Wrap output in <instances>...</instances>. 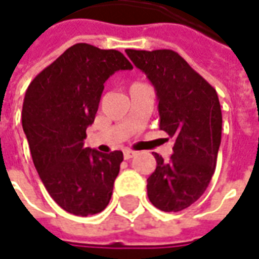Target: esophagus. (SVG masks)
Listing matches in <instances>:
<instances>
[{
    "instance_id": "1",
    "label": "esophagus",
    "mask_w": 259,
    "mask_h": 259,
    "mask_svg": "<svg viewBox=\"0 0 259 259\" xmlns=\"http://www.w3.org/2000/svg\"><path fill=\"white\" fill-rule=\"evenodd\" d=\"M135 154H136V153L133 152V150H124V152H123V159L130 160Z\"/></svg>"
}]
</instances>
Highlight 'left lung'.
Segmentation results:
<instances>
[{"label":"left lung","mask_w":259,"mask_h":259,"mask_svg":"<svg viewBox=\"0 0 259 259\" xmlns=\"http://www.w3.org/2000/svg\"><path fill=\"white\" fill-rule=\"evenodd\" d=\"M126 54L154 86L160 130L174 139L168 161L154 153L147 196L161 211L184 210L203 196L215 170L223 126L217 92L171 49Z\"/></svg>","instance_id":"obj_1"}]
</instances>
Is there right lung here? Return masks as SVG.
<instances>
[{"mask_svg":"<svg viewBox=\"0 0 259 259\" xmlns=\"http://www.w3.org/2000/svg\"><path fill=\"white\" fill-rule=\"evenodd\" d=\"M133 69L122 52L76 44L38 73L26 89L22 129L35 168L49 196L75 215L106 208L120 170V150L103 154L83 146L103 83Z\"/></svg>","mask_w":259,"mask_h":259,"instance_id":"right-lung-1","label":"right lung"}]
</instances>
